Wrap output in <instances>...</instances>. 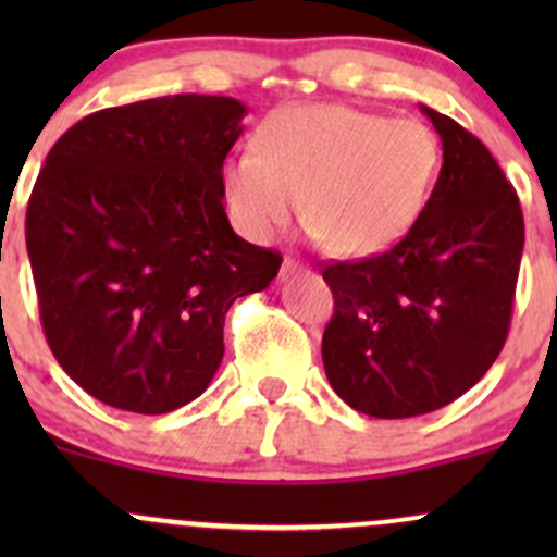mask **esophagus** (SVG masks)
Returning <instances> with one entry per match:
<instances>
[{
    "label": "esophagus",
    "instance_id": "obj_1",
    "mask_svg": "<svg viewBox=\"0 0 557 557\" xmlns=\"http://www.w3.org/2000/svg\"><path fill=\"white\" fill-rule=\"evenodd\" d=\"M299 272H305V263L296 261V258H285L280 274H283V277H294V274H299Z\"/></svg>",
    "mask_w": 557,
    "mask_h": 557
}]
</instances>
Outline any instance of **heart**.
Here are the masks:
<instances>
[{
  "instance_id": "obj_1",
  "label": "heart",
  "mask_w": 557,
  "mask_h": 557,
  "mask_svg": "<svg viewBox=\"0 0 557 557\" xmlns=\"http://www.w3.org/2000/svg\"><path fill=\"white\" fill-rule=\"evenodd\" d=\"M256 145L221 172L234 223L247 237L272 239L301 199L312 232L345 256L401 239L423 212L442 161L425 123L347 104L283 107L261 123Z\"/></svg>"
}]
</instances>
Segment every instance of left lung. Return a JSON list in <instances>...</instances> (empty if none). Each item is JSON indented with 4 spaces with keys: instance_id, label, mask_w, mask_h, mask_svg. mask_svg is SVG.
<instances>
[{
    "instance_id": "obj_1",
    "label": "left lung",
    "mask_w": 557,
    "mask_h": 557,
    "mask_svg": "<svg viewBox=\"0 0 557 557\" xmlns=\"http://www.w3.org/2000/svg\"><path fill=\"white\" fill-rule=\"evenodd\" d=\"M420 110L445 156L420 218L391 250L323 269L334 294L325 377L383 420L434 412L480 383L507 342L525 243L520 199L491 150Z\"/></svg>"
}]
</instances>
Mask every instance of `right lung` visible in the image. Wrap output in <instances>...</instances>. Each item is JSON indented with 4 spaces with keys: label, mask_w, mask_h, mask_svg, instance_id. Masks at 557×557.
<instances>
[{
    "label": "right lung",
    "mask_w": 557,
    "mask_h": 557,
    "mask_svg": "<svg viewBox=\"0 0 557 557\" xmlns=\"http://www.w3.org/2000/svg\"><path fill=\"white\" fill-rule=\"evenodd\" d=\"M245 104L177 97L107 107L50 148L26 207L45 339L86 393L164 414L207 391L223 323L283 256L237 237L221 172Z\"/></svg>",
    "instance_id": "add662e5"
}]
</instances>
